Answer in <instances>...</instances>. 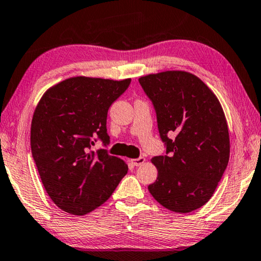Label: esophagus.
I'll list each match as a JSON object with an SVG mask.
<instances>
[{
	"instance_id": "34e87169",
	"label": "esophagus",
	"mask_w": 261,
	"mask_h": 261,
	"mask_svg": "<svg viewBox=\"0 0 261 261\" xmlns=\"http://www.w3.org/2000/svg\"><path fill=\"white\" fill-rule=\"evenodd\" d=\"M144 162H146V159L142 158V156H141V158H138V159H134V160H132V163H133L135 167L142 166V164H143Z\"/></svg>"
}]
</instances>
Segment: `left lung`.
<instances>
[{"instance_id": "1", "label": "left lung", "mask_w": 261, "mask_h": 261, "mask_svg": "<svg viewBox=\"0 0 261 261\" xmlns=\"http://www.w3.org/2000/svg\"><path fill=\"white\" fill-rule=\"evenodd\" d=\"M153 103L164 154L154 156L158 179L148 186L166 209L188 214L214 195L230 158L222 106L196 75L167 71L139 79Z\"/></svg>"}]
</instances>
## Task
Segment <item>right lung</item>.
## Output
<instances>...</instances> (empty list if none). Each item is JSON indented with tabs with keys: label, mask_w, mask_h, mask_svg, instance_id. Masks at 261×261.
Returning a JSON list of instances; mask_svg holds the SVG:
<instances>
[{
	"label": "right lung",
	"mask_w": 261,
	"mask_h": 261,
	"mask_svg": "<svg viewBox=\"0 0 261 261\" xmlns=\"http://www.w3.org/2000/svg\"><path fill=\"white\" fill-rule=\"evenodd\" d=\"M130 79L74 77L47 90L31 122V153L50 198L63 211L83 216L101 205L127 174V164L91 150L110 144L107 113Z\"/></svg>",
	"instance_id": "add662e5"
}]
</instances>
